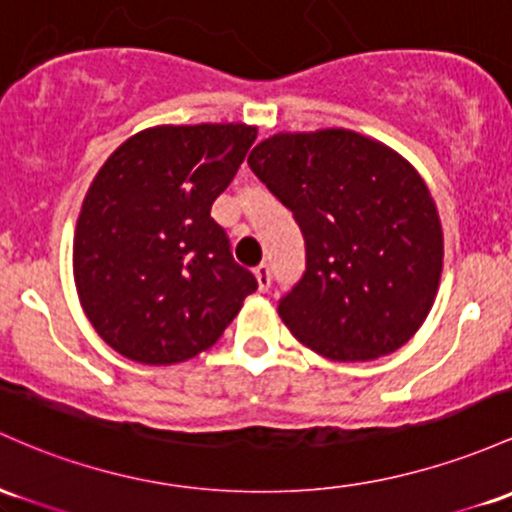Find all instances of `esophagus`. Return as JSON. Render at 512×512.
<instances>
[{"label": "esophagus", "instance_id": "obj_1", "mask_svg": "<svg viewBox=\"0 0 512 512\" xmlns=\"http://www.w3.org/2000/svg\"><path fill=\"white\" fill-rule=\"evenodd\" d=\"M255 277H257V286H260V291H269V286H272V269H269V265L255 267Z\"/></svg>", "mask_w": 512, "mask_h": 512}]
</instances>
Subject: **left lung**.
Masks as SVG:
<instances>
[{"instance_id":"left-lung-1","label":"left lung","mask_w":512,"mask_h":512,"mask_svg":"<svg viewBox=\"0 0 512 512\" xmlns=\"http://www.w3.org/2000/svg\"><path fill=\"white\" fill-rule=\"evenodd\" d=\"M247 165L294 213L306 243V269L277 308L294 338L338 362L411 340L442 272L440 216L420 174L342 128L279 133Z\"/></svg>"}]
</instances>
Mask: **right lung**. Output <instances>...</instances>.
Masks as SVG:
<instances>
[{
    "instance_id": "right-lung-1",
    "label": "right lung",
    "mask_w": 512,
    "mask_h": 512,
    "mask_svg": "<svg viewBox=\"0 0 512 512\" xmlns=\"http://www.w3.org/2000/svg\"><path fill=\"white\" fill-rule=\"evenodd\" d=\"M255 138L243 123L148 128L94 177L77 221L75 284L89 323L123 357H196L257 289L211 218Z\"/></svg>"
}]
</instances>
